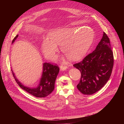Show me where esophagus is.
Listing matches in <instances>:
<instances>
[{
    "instance_id": "esophagus-1",
    "label": "esophagus",
    "mask_w": 124,
    "mask_h": 124,
    "mask_svg": "<svg viewBox=\"0 0 124 124\" xmlns=\"http://www.w3.org/2000/svg\"><path fill=\"white\" fill-rule=\"evenodd\" d=\"M67 68V66L65 65H62L60 66V69L62 71L66 70Z\"/></svg>"
}]
</instances>
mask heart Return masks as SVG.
<instances>
[{"mask_svg": "<svg viewBox=\"0 0 124 124\" xmlns=\"http://www.w3.org/2000/svg\"><path fill=\"white\" fill-rule=\"evenodd\" d=\"M49 38H45L41 48L44 55L50 59L55 56L60 45L63 53L69 60L80 59L88 50L94 40L93 32L86 28H59L51 31Z\"/></svg>", "mask_w": 124, "mask_h": 124, "instance_id": "heart-1", "label": "heart"}]
</instances>
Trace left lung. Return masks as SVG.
<instances>
[{"label": "left lung", "mask_w": 124, "mask_h": 124, "mask_svg": "<svg viewBox=\"0 0 124 124\" xmlns=\"http://www.w3.org/2000/svg\"><path fill=\"white\" fill-rule=\"evenodd\" d=\"M114 66V55L109 39L103 32L95 50L73 66L81 72L77 87L82 93L90 95L104 86L111 75Z\"/></svg>", "instance_id": "1"}]
</instances>
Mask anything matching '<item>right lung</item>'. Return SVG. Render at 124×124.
I'll list each match as a JSON object with an SVG mask.
<instances>
[{"label": "right lung", "mask_w": 124, "mask_h": 124, "mask_svg": "<svg viewBox=\"0 0 124 124\" xmlns=\"http://www.w3.org/2000/svg\"><path fill=\"white\" fill-rule=\"evenodd\" d=\"M18 36V35H17L13 39L12 43L15 41ZM59 70V68L57 65H54L50 63H44L42 77L39 85L36 88H30L23 85L16 78L13 71H11L15 80L20 87L34 96L44 97L49 95L53 91L55 88V80Z\"/></svg>", "instance_id": "1"}]
</instances>
